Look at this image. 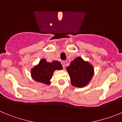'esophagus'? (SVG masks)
<instances>
[{"instance_id": "1", "label": "esophagus", "mask_w": 122, "mask_h": 122, "mask_svg": "<svg viewBox=\"0 0 122 122\" xmlns=\"http://www.w3.org/2000/svg\"><path fill=\"white\" fill-rule=\"evenodd\" d=\"M61 64H62V67H63V68L65 67V62L64 61H61Z\"/></svg>"}]
</instances>
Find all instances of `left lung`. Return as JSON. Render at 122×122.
<instances>
[{"label": "left lung", "instance_id": "obj_1", "mask_svg": "<svg viewBox=\"0 0 122 122\" xmlns=\"http://www.w3.org/2000/svg\"><path fill=\"white\" fill-rule=\"evenodd\" d=\"M67 71L71 78L73 86L84 87L88 84L94 75V69L87 62L78 57L71 62L67 67Z\"/></svg>", "mask_w": 122, "mask_h": 122}]
</instances>
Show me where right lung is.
<instances>
[{"instance_id": "right-lung-1", "label": "right lung", "mask_w": 122, "mask_h": 122, "mask_svg": "<svg viewBox=\"0 0 122 122\" xmlns=\"http://www.w3.org/2000/svg\"><path fill=\"white\" fill-rule=\"evenodd\" d=\"M62 69V65L59 61H54L52 62H48L45 59H42L39 64L32 69L31 76L36 81L50 84V80L51 78L54 71Z\"/></svg>"}]
</instances>
